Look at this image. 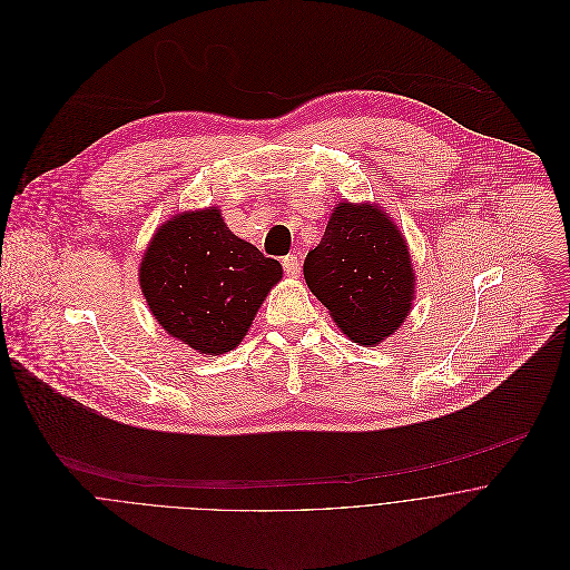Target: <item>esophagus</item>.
I'll return each instance as SVG.
<instances>
[{
    "instance_id": "obj_1",
    "label": "esophagus",
    "mask_w": 570,
    "mask_h": 570,
    "mask_svg": "<svg viewBox=\"0 0 570 570\" xmlns=\"http://www.w3.org/2000/svg\"><path fill=\"white\" fill-rule=\"evenodd\" d=\"M283 269H285L287 276H298L301 274V261L294 254H289V256L283 258Z\"/></svg>"
}]
</instances>
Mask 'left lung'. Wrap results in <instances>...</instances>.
I'll return each instance as SVG.
<instances>
[{
	"mask_svg": "<svg viewBox=\"0 0 570 570\" xmlns=\"http://www.w3.org/2000/svg\"><path fill=\"white\" fill-rule=\"evenodd\" d=\"M305 283L360 346H375L409 316L415 274L404 236L380 206L341 202L303 263Z\"/></svg>",
	"mask_w": 570,
	"mask_h": 570,
	"instance_id": "8db88e82",
	"label": "left lung"
}]
</instances>
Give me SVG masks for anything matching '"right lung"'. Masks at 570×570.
Here are the masks:
<instances>
[{
    "mask_svg": "<svg viewBox=\"0 0 570 570\" xmlns=\"http://www.w3.org/2000/svg\"><path fill=\"white\" fill-rule=\"evenodd\" d=\"M281 278V263L232 234L217 206L161 224L139 267L155 318L199 355L234 351Z\"/></svg>",
    "mask_w": 570,
    "mask_h": 570,
    "instance_id": "1",
    "label": "right lung"
}]
</instances>
